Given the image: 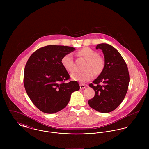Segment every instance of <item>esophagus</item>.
Returning <instances> with one entry per match:
<instances>
[{
  "label": "esophagus",
  "instance_id": "1",
  "mask_svg": "<svg viewBox=\"0 0 149 149\" xmlns=\"http://www.w3.org/2000/svg\"><path fill=\"white\" fill-rule=\"evenodd\" d=\"M86 86L85 85H84V84H80V89H84L85 88V87H86Z\"/></svg>",
  "mask_w": 149,
  "mask_h": 149
}]
</instances>
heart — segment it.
<instances>
[{
  "label": "heart",
  "instance_id": "b5f03b06",
  "mask_svg": "<svg viewBox=\"0 0 149 149\" xmlns=\"http://www.w3.org/2000/svg\"><path fill=\"white\" fill-rule=\"evenodd\" d=\"M79 55L86 60L84 70L82 72H76L71 75V78L76 81L85 83L91 80L94 75H99L104 69L105 62L103 57L98 56V53L89 47H85L78 52ZM61 64L64 69L69 72L75 71L74 62L72 54L68 53L61 59Z\"/></svg>",
  "mask_w": 149,
  "mask_h": 149
}]
</instances>
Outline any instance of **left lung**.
Listing matches in <instances>:
<instances>
[{"label": "left lung", "instance_id": "8db88e82", "mask_svg": "<svg viewBox=\"0 0 149 149\" xmlns=\"http://www.w3.org/2000/svg\"><path fill=\"white\" fill-rule=\"evenodd\" d=\"M96 49L102 50L105 65L98 78L89 85L94 90L95 95L88 104L98 112L109 113L118 107L127 92V66L120 53L111 45L100 43Z\"/></svg>", "mask_w": 149, "mask_h": 149}]
</instances>
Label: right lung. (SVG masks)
I'll return each mask as SVG.
<instances>
[{"mask_svg": "<svg viewBox=\"0 0 149 149\" xmlns=\"http://www.w3.org/2000/svg\"><path fill=\"white\" fill-rule=\"evenodd\" d=\"M75 48L49 45L36 50L29 57L24 71L26 91L38 109L46 113H56L68 104L72 93L79 90L77 81L70 79L61 64L65 55Z\"/></svg>", "mask_w": 149, "mask_h": 149, "instance_id": "add662e5", "label": "right lung"}]
</instances>
